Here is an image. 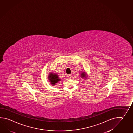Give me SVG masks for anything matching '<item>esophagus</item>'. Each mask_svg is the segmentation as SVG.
<instances>
[{"label": "esophagus", "mask_w": 133, "mask_h": 133, "mask_svg": "<svg viewBox=\"0 0 133 133\" xmlns=\"http://www.w3.org/2000/svg\"><path fill=\"white\" fill-rule=\"evenodd\" d=\"M67 76H68V77L69 78V79H71V77H72V76H71V74H68V75H67Z\"/></svg>", "instance_id": "esophagus-1"}]
</instances>
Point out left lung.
<instances>
[{
    "label": "left lung",
    "mask_w": 133,
    "mask_h": 133,
    "mask_svg": "<svg viewBox=\"0 0 133 133\" xmlns=\"http://www.w3.org/2000/svg\"><path fill=\"white\" fill-rule=\"evenodd\" d=\"M81 76H82V77H83V78H84V77L86 78V75H85V73H84V72L81 74Z\"/></svg>",
    "instance_id": "obj_1"
}]
</instances>
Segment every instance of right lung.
Returning a JSON list of instances; mask_svg holds the SVG:
<instances>
[{
	"label": "right lung",
	"mask_w": 133,
	"mask_h": 133,
	"mask_svg": "<svg viewBox=\"0 0 133 133\" xmlns=\"http://www.w3.org/2000/svg\"><path fill=\"white\" fill-rule=\"evenodd\" d=\"M49 79L50 81L51 82V84H52V85H54L56 83H57L58 81H60V79L59 78L58 76L56 74H52V73H50L49 74Z\"/></svg>",
	"instance_id": "obj_1"
}]
</instances>
